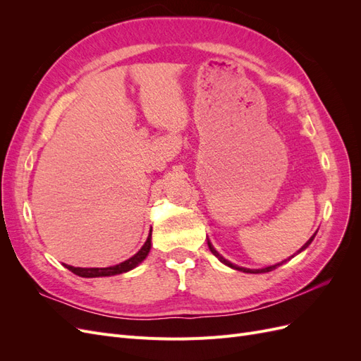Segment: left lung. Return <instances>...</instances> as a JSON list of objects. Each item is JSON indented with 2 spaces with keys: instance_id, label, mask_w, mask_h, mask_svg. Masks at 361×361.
<instances>
[{
  "instance_id": "8db88e82",
  "label": "left lung",
  "mask_w": 361,
  "mask_h": 361,
  "mask_svg": "<svg viewBox=\"0 0 361 361\" xmlns=\"http://www.w3.org/2000/svg\"><path fill=\"white\" fill-rule=\"evenodd\" d=\"M314 235H316V233H314ZM314 235H313V236H312V238L309 239V241H307V243H305V244H304V245H302V247H301V248H300V250H298V251H297V253H295V255H298V253H301V251H302V250H305V248H307V247H309V245L312 244V241H313V238H314ZM207 245H209V250L212 251V253H214V256H216L218 259H220V262H223V264H224V265H227V267H231V268H233V269H238V271H243V272H250V274H260V272H269V271H272V269H276L277 267H280V265L283 264V262H286V260H283V262H280V264H276V265H272V267H267V268H262V269H248V268H241V267H236V265L231 264V262H228V260H226V259H224V257H223V256H221L220 253H218V251H216V250H215V248L212 247V244H211L209 241H207ZM295 255H293V256H295ZM293 256H292V257H293ZM289 259H290V257H289ZM289 259H288V260H289Z\"/></svg>"
}]
</instances>
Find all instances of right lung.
Returning <instances> with one entry per match:
<instances>
[{"label":"right lung","instance_id":"right-lung-1","mask_svg":"<svg viewBox=\"0 0 361 361\" xmlns=\"http://www.w3.org/2000/svg\"><path fill=\"white\" fill-rule=\"evenodd\" d=\"M152 247V231L146 239L145 245L138 250V253H135L133 257H129L128 260L122 262V264L114 265V267H108V268H75L71 265H64L69 271H72L73 274L85 277V279H93V277H110L116 274H122V272H128L130 269H134L137 265H140L143 262Z\"/></svg>","mask_w":361,"mask_h":361}]
</instances>
